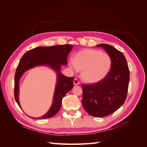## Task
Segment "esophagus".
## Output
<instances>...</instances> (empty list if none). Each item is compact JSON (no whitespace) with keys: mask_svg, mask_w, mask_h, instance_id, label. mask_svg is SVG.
Masks as SVG:
<instances>
[{"mask_svg":"<svg viewBox=\"0 0 147 147\" xmlns=\"http://www.w3.org/2000/svg\"><path fill=\"white\" fill-rule=\"evenodd\" d=\"M73 83H74V85H78L80 84V82L77 79H74L73 81Z\"/></svg>","mask_w":147,"mask_h":147,"instance_id":"esophagus-1","label":"esophagus"}]
</instances>
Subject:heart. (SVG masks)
Listing matches in <instances>:
<instances>
[{"label": "heart", "mask_w": 147, "mask_h": 147, "mask_svg": "<svg viewBox=\"0 0 147 147\" xmlns=\"http://www.w3.org/2000/svg\"><path fill=\"white\" fill-rule=\"evenodd\" d=\"M112 59L107 53L96 49H83L74 55L69 66L74 71H82L85 82H98L107 76L112 67Z\"/></svg>", "instance_id": "obj_1"}]
</instances>
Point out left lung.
Here are the masks:
<instances>
[{
    "mask_svg": "<svg viewBox=\"0 0 147 147\" xmlns=\"http://www.w3.org/2000/svg\"><path fill=\"white\" fill-rule=\"evenodd\" d=\"M104 49L112 59L111 71L105 78L93 85H82V105L88 113L96 117L114 113L126 100L129 70L123 53L113 46L96 45Z\"/></svg>",
    "mask_w": 147,
    "mask_h": 147,
    "instance_id": "left-lung-1",
    "label": "left lung"
}]
</instances>
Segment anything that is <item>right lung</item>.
<instances>
[{
	"mask_svg": "<svg viewBox=\"0 0 147 147\" xmlns=\"http://www.w3.org/2000/svg\"><path fill=\"white\" fill-rule=\"evenodd\" d=\"M73 47L69 44L38 47L28 51L23 55L18 65L14 76V98L20 108L21 107L19 100V93L21 78L26 71L30 69L46 65L56 73L57 82L51 108L45 115L37 119L51 118L57 113L62 105V98L73 88L74 78L67 77L61 73L62 65L67 64V55ZM32 118L36 119V117Z\"/></svg>",
	"mask_w": 147,
	"mask_h": 147,
	"instance_id": "right-lung-1",
	"label": "right lung"
}]
</instances>
